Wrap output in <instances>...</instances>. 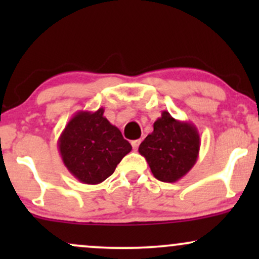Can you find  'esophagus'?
<instances>
[{
    "label": "esophagus",
    "mask_w": 259,
    "mask_h": 259,
    "mask_svg": "<svg viewBox=\"0 0 259 259\" xmlns=\"http://www.w3.org/2000/svg\"><path fill=\"white\" fill-rule=\"evenodd\" d=\"M140 142H141V140H134V141H132V146H133V148H134V150H135V151L138 150Z\"/></svg>",
    "instance_id": "obj_1"
}]
</instances>
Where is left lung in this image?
I'll use <instances>...</instances> for the list:
<instances>
[{
	"mask_svg": "<svg viewBox=\"0 0 259 259\" xmlns=\"http://www.w3.org/2000/svg\"><path fill=\"white\" fill-rule=\"evenodd\" d=\"M200 134L190 121L177 120L163 111L153 132L141 142L139 152L146 158L153 177L175 183L191 170L200 152Z\"/></svg>",
	"mask_w": 259,
	"mask_h": 259,
	"instance_id": "obj_1",
	"label": "left lung"
}]
</instances>
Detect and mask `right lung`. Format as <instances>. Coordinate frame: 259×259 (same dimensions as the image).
<instances>
[{"instance_id":"add662e5","label":"right lung","mask_w":259,"mask_h":259,"mask_svg":"<svg viewBox=\"0 0 259 259\" xmlns=\"http://www.w3.org/2000/svg\"><path fill=\"white\" fill-rule=\"evenodd\" d=\"M105 109L80 111L68 121L58 139V150L69 173L80 183L96 185L114 173L132 145L106 117Z\"/></svg>"}]
</instances>
